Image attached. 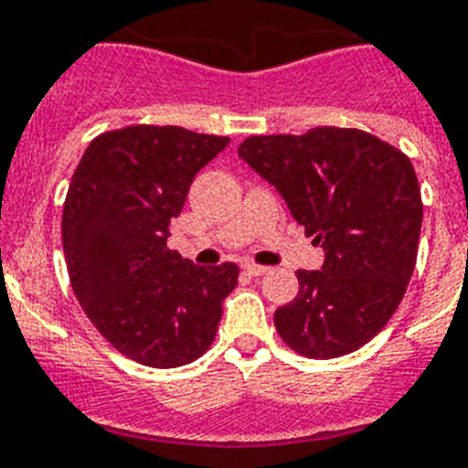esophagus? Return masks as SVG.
I'll return each instance as SVG.
<instances>
[{"label":"esophagus","mask_w":468,"mask_h":468,"mask_svg":"<svg viewBox=\"0 0 468 468\" xmlns=\"http://www.w3.org/2000/svg\"><path fill=\"white\" fill-rule=\"evenodd\" d=\"M245 271L250 276H261V273H267L269 267H260V264H245Z\"/></svg>","instance_id":"obj_1"}]
</instances>
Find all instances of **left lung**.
Wrapping results in <instances>:
<instances>
[{"label": "left lung", "instance_id": "left-lung-1", "mask_svg": "<svg viewBox=\"0 0 468 468\" xmlns=\"http://www.w3.org/2000/svg\"><path fill=\"white\" fill-rule=\"evenodd\" d=\"M238 155L324 247L320 271H295L298 295L273 313L279 336L307 358L358 351L397 313L416 267L423 201L409 155L341 127L247 136Z\"/></svg>", "mask_w": 468, "mask_h": 468}]
</instances>
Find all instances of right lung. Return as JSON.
<instances>
[{"instance_id":"1","label":"right lung","mask_w":468,"mask_h":468,"mask_svg":"<svg viewBox=\"0 0 468 468\" xmlns=\"http://www.w3.org/2000/svg\"><path fill=\"white\" fill-rule=\"evenodd\" d=\"M228 142L132 124L96 136L71 177L62 211L71 288L98 332L142 366L180 367L204 356L238 286L233 261L197 267L168 250L195 175Z\"/></svg>"}]
</instances>
